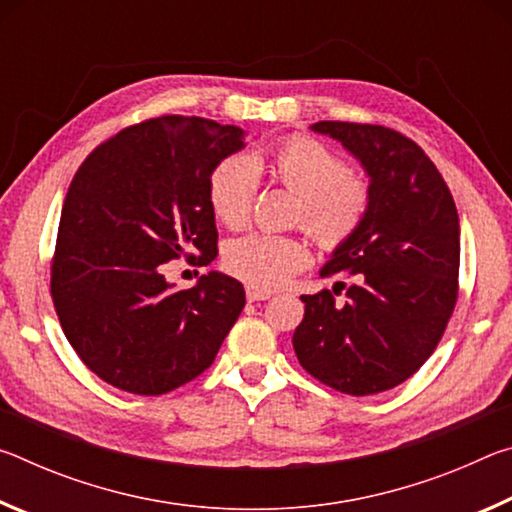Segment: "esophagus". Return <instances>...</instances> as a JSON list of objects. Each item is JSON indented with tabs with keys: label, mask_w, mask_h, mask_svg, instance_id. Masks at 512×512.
Masks as SVG:
<instances>
[{
	"label": "esophagus",
	"mask_w": 512,
	"mask_h": 512,
	"mask_svg": "<svg viewBox=\"0 0 512 512\" xmlns=\"http://www.w3.org/2000/svg\"><path fill=\"white\" fill-rule=\"evenodd\" d=\"M246 298H248L250 302H257V300H268V298H271V291H264V289L248 287V289H246Z\"/></svg>",
	"instance_id": "obj_1"
}]
</instances>
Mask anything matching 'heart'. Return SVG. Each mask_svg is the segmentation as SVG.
Segmentation results:
<instances>
[{"mask_svg":"<svg viewBox=\"0 0 512 512\" xmlns=\"http://www.w3.org/2000/svg\"><path fill=\"white\" fill-rule=\"evenodd\" d=\"M259 169L300 196L298 221L320 248L336 250L348 244L366 221L372 203L370 180L345 169L329 146L309 135H291L255 158L230 155L210 173L207 198L216 219L241 228L253 212ZM309 250L296 237L250 232L232 239L223 250L228 271L255 289L282 287L307 266Z\"/></svg>","mask_w":512,"mask_h":512,"instance_id":"b5f03b06","label":"heart"}]
</instances>
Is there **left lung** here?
<instances>
[{"mask_svg":"<svg viewBox=\"0 0 512 512\" xmlns=\"http://www.w3.org/2000/svg\"><path fill=\"white\" fill-rule=\"evenodd\" d=\"M370 176L372 203L320 275H348L339 291L300 296L305 318L293 350L311 377L345 395L391 391L443 339L458 298L461 225L452 192L418 144L393 128L318 121ZM345 289V282H339Z\"/></svg>","mask_w":512,"mask_h":512,"instance_id":"left-lung-1","label":"left lung"}]
</instances>
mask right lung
Listing matches in <instances>:
<instances>
[{
	"mask_svg": "<svg viewBox=\"0 0 512 512\" xmlns=\"http://www.w3.org/2000/svg\"><path fill=\"white\" fill-rule=\"evenodd\" d=\"M241 146L237 126L146 119L99 144L67 189L51 298L69 345L119 391L164 395L203 375L246 305L235 277L212 271L176 291L160 273L216 257L207 183Z\"/></svg>",
	"mask_w": 512,
	"mask_h": 512,
	"instance_id": "obj_1",
	"label": "right lung"
}]
</instances>
